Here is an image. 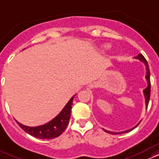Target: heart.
Here are the masks:
<instances>
[{"label":"heart","instance_id":"heart-1","mask_svg":"<svg viewBox=\"0 0 159 159\" xmlns=\"http://www.w3.org/2000/svg\"><path fill=\"white\" fill-rule=\"evenodd\" d=\"M107 48H108V46H107V45H105V46L103 47V49H107Z\"/></svg>","mask_w":159,"mask_h":159}]
</instances>
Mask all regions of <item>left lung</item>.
<instances>
[{
  "label": "left lung",
  "mask_w": 159,
  "mask_h": 159,
  "mask_svg": "<svg viewBox=\"0 0 159 159\" xmlns=\"http://www.w3.org/2000/svg\"><path fill=\"white\" fill-rule=\"evenodd\" d=\"M136 59H138L139 61H141L142 62H143L146 66V70H147V75H146V79L148 81V87L146 88L144 90H143V93H144V97H145V103H146V106L148 107L149 103V99H150V93H151V83H150V70H149V67H148V61H147V60L145 59V57L142 56V54H139L138 56H136L135 57ZM140 124V122L138 124L136 125H138ZM136 125L135 127H136ZM131 128L130 130H125V131H120V132H114V131H109V130H104V131H106L109 134H113V135H116V134H122V133H125V132H128V131H130L131 130H133L134 128Z\"/></svg>",
  "instance_id": "1"
}]
</instances>
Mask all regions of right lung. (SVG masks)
<instances>
[{"mask_svg":"<svg viewBox=\"0 0 159 159\" xmlns=\"http://www.w3.org/2000/svg\"><path fill=\"white\" fill-rule=\"evenodd\" d=\"M74 98H75V95L72 96L70 100L68 101V103L66 104V106L63 108V109L60 112L58 116L46 124L42 125L39 126H35V127H30V126L22 125L17 120L16 121L25 132L34 136L36 138H39V139L56 138L57 136L61 135L69 123L71 105H72Z\"/></svg>","mask_w":159,"mask_h":159,"instance_id":"right-lung-1","label":"right lung"}]
</instances>
